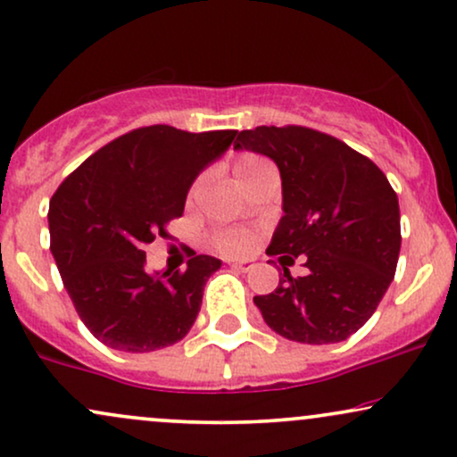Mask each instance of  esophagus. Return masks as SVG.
<instances>
[{"mask_svg": "<svg viewBox=\"0 0 457 457\" xmlns=\"http://www.w3.org/2000/svg\"><path fill=\"white\" fill-rule=\"evenodd\" d=\"M229 268H234V270H238V272H249L253 268V263L251 262H232L229 263Z\"/></svg>", "mask_w": 457, "mask_h": 457, "instance_id": "esophagus-1", "label": "esophagus"}]
</instances>
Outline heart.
I'll use <instances>...</instances> for the list:
<instances>
[{
    "label": "heart",
    "instance_id": "b5f03b06",
    "mask_svg": "<svg viewBox=\"0 0 457 457\" xmlns=\"http://www.w3.org/2000/svg\"><path fill=\"white\" fill-rule=\"evenodd\" d=\"M262 163H266V162H263V159L257 157V155L238 157V159H236V163H234L236 179H243L245 174H249L255 168H260ZM249 245H251L249 236L240 234V232H223L217 238V246L225 253H245L246 249H249Z\"/></svg>",
    "mask_w": 457,
    "mask_h": 457
}]
</instances>
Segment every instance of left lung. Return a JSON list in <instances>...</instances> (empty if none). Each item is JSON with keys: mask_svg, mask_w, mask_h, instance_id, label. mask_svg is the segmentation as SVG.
Masks as SVG:
<instances>
[{"mask_svg": "<svg viewBox=\"0 0 457 457\" xmlns=\"http://www.w3.org/2000/svg\"><path fill=\"white\" fill-rule=\"evenodd\" d=\"M234 148L270 157L281 172L283 217L266 253L278 255L283 277L253 298L263 321L295 343L347 340L377 311L398 263L400 208L387 176L334 136L300 125L245 129ZM298 254L310 274L294 279L284 262Z\"/></svg>", "mask_w": 457, "mask_h": 457, "instance_id": "1", "label": "left lung"}]
</instances>
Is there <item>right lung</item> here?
Wrapping results in <instances>:
<instances>
[{
	"instance_id": "1",
	"label": "right lung",
	"mask_w": 457,
	"mask_h": 457,
	"mask_svg": "<svg viewBox=\"0 0 457 457\" xmlns=\"http://www.w3.org/2000/svg\"><path fill=\"white\" fill-rule=\"evenodd\" d=\"M234 129L191 134L151 125L108 142L59 185L48 206L51 253L89 332L110 349L148 353L185 338L221 260L146 272L145 245L166 238L197 174L228 151Z\"/></svg>"
}]
</instances>
